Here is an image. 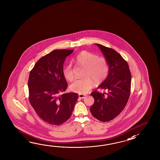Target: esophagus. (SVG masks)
<instances>
[{
    "instance_id": "obj_1",
    "label": "esophagus",
    "mask_w": 160,
    "mask_h": 160,
    "mask_svg": "<svg viewBox=\"0 0 160 160\" xmlns=\"http://www.w3.org/2000/svg\"><path fill=\"white\" fill-rule=\"evenodd\" d=\"M79 97L80 98H85L86 97V96L85 95H83V94H79Z\"/></svg>"
}]
</instances>
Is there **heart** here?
Wrapping results in <instances>:
<instances>
[{
  "label": "heart",
  "mask_w": 160,
  "mask_h": 160,
  "mask_svg": "<svg viewBox=\"0 0 160 160\" xmlns=\"http://www.w3.org/2000/svg\"><path fill=\"white\" fill-rule=\"evenodd\" d=\"M77 64L85 67L83 76L84 78L78 79L70 85L72 92L81 94L88 93L94 86L95 82L100 84L108 77L109 72V63L106 59L89 51H82L75 57ZM63 75L68 81L74 78V72L70 64L63 68Z\"/></svg>",
  "instance_id": "obj_1"
}]
</instances>
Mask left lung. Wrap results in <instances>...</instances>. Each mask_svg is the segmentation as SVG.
<instances>
[{
	"label": "left lung",
	"instance_id": "1",
	"mask_svg": "<svg viewBox=\"0 0 160 160\" xmlns=\"http://www.w3.org/2000/svg\"><path fill=\"white\" fill-rule=\"evenodd\" d=\"M96 44L109 63L108 76L98 86L108 92H92L94 103L90 112L99 121L109 122L118 116L126 105L130 95L132 77L128 62L118 52L112 48Z\"/></svg>",
	"mask_w": 160,
	"mask_h": 160
}]
</instances>
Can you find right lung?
I'll use <instances>...</instances> for the list:
<instances>
[{
    "label": "right lung",
    "instance_id": "add662e5",
    "mask_svg": "<svg viewBox=\"0 0 160 160\" xmlns=\"http://www.w3.org/2000/svg\"><path fill=\"white\" fill-rule=\"evenodd\" d=\"M73 50H55L40 58L30 71L28 81L31 105L41 119L52 125L65 122L72 116L78 95L62 94L68 87L63 63Z\"/></svg>",
    "mask_w": 160,
    "mask_h": 160
}]
</instances>
